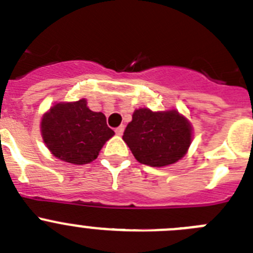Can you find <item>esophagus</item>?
I'll return each mask as SVG.
<instances>
[{"label":"esophagus","instance_id":"esophagus-1","mask_svg":"<svg viewBox=\"0 0 253 253\" xmlns=\"http://www.w3.org/2000/svg\"><path fill=\"white\" fill-rule=\"evenodd\" d=\"M124 131H125V126H120V127H117V128L115 129L116 134H119V136H122Z\"/></svg>","mask_w":253,"mask_h":253}]
</instances>
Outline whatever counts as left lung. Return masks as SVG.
<instances>
[{"label":"left lung","mask_w":253,"mask_h":253,"mask_svg":"<svg viewBox=\"0 0 253 253\" xmlns=\"http://www.w3.org/2000/svg\"><path fill=\"white\" fill-rule=\"evenodd\" d=\"M191 137L190 124L177 111L152 112L148 108L134 111L122 136L134 159L152 167L167 166L182 159Z\"/></svg>","instance_id":"8db88e82"}]
</instances>
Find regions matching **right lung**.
Here are the masks:
<instances>
[{
  "mask_svg": "<svg viewBox=\"0 0 253 253\" xmlns=\"http://www.w3.org/2000/svg\"><path fill=\"white\" fill-rule=\"evenodd\" d=\"M41 132L52 155L75 165L89 164L115 132L102 112H93L86 100L57 103L43 116Z\"/></svg>",
  "mask_w": 253,
  "mask_h": 253,
  "instance_id": "obj_1",
  "label": "right lung"
}]
</instances>
